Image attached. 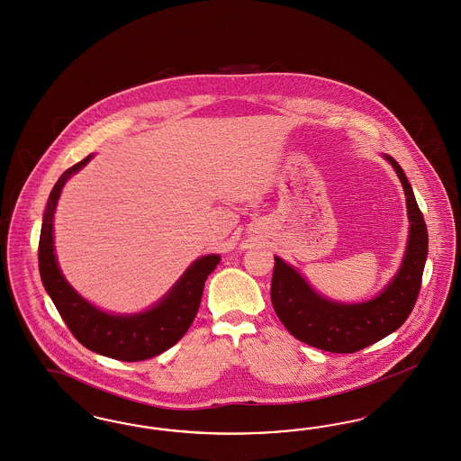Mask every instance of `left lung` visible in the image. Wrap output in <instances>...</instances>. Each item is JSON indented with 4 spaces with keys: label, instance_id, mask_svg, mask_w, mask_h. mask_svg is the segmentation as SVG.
<instances>
[{
    "label": "left lung",
    "instance_id": "8db88e82",
    "mask_svg": "<svg viewBox=\"0 0 461 461\" xmlns=\"http://www.w3.org/2000/svg\"><path fill=\"white\" fill-rule=\"evenodd\" d=\"M396 169L406 195L410 235L400 271L386 288L362 303H338L313 292L302 275L275 258L271 302L283 326L319 350L353 353L396 331L413 311L422 285L429 237L424 216L402 166L384 156Z\"/></svg>",
    "mask_w": 461,
    "mask_h": 461
}]
</instances>
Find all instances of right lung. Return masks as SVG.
I'll return each mask as SVG.
<instances>
[{
  "label": "right lung",
  "mask_w": 461,
  "mask_h": 461,
  "mask_svg": "<svg viewBox=\"0 0 461 461\" xmlns=\"http://www.w3.org/2000/svg\"><path fill=\"white\" fill-rule=\"evenodd\" d=\"M87 156L68 167L56 182L44 211L39 239V273L42 285L78 343L99 355L122 362H140L171 348L194 322L203 283L221 258L216 254L197 258L176 285L154 307L133 315L104 312L78 295L58 267L53 241V218L61 188L78 169L89 163Z\"/></svg>",
  "instance_id": "right-lung-1"
}]
</instances>
